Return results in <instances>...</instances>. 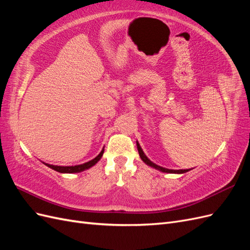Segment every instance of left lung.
I'll list each match as a JSON object with an SVG mask.
<instances>
[{
  "mask_svg": "<svg viewBox=\"0 0 250 250\" xmlns=\"http://www.w3.org/2000/svg\"><path fill=\"white\" fill-rule=\"evenodd\" d=\"M137 147H138V151H139V154H140L141 160H142L144 163H145L146 165H148L149 167H152L153 169H156V170L161 171V172H164V173H174V174H184V173H187V172H188L190 170H192V169L172 170V169H167V168L161 167V166H158V165L154 164L153 162H151V161L149 160V158L146 156V154L144 153V151H143V149L141 148V146H140V144H139V142H138V141H137Z\"/></svg>",
  "mask_w": 250,
  "mask_h": 250,
  "instance_id": "left-lung-1",
  "label": "left lung"
}]
</instances>
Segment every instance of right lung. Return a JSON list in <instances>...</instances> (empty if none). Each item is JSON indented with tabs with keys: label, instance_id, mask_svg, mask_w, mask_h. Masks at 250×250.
Wrapping results in <instances>:
<instances>
[{
	"label": "right lung",
	"instance_id": "right-lung-1",
	"mask_svg": "<svg viewBox=\"0 0 250 250\" xmlns=\"http://www.w3.org/2000/svg\"><path fill=\"white\" fill-rule=\"evenodd\" d=\"M103 153H104V148L101 150V152L99 154H98L95 158H93L92 161L86 162V163L81 164V165H76V166H55V165L46 164L43 162H42V164H44L47 166V167H49L53 170H55L59 173H79V172H82V171L92 168L93 166H95L98 162L101 160Z\"/></svg>",
	"mask_w": 250,
	"mask_h": 250
}]
</instances>
